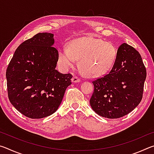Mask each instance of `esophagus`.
I'll list each match as a JSON object with an SVG mask.
<instances>
[{
	"label": "esophagus",
	"mask_w": 154,
	"mask_h": 154,
	"mask_svg": "<svg viewBox=\"0 0 154 154\" xmlns=\"http://www.w3.org/2000/svg\"><path fill=\"white\" fill-rule=\"evenodd\" d=\"M71 82L72 83H78V82H80L81 80H80L79 78H78L77 77H73L72 78Z\"/></svg>",
	"instance_id": "1"
}]
</instances>
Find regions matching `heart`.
<instances>
[{"instance_id": "b5f03b06", "label": "heart", "mask_w": 154, "mask_h": 154, "mask_svg": "<svg viewBox=\"0 0 154 154\" xmlns=\"http://www.w3.org/2000/svg\"><path fill=\"white\" fill-rule=\"evenodd\" d=\"M117 49L113 43L92 36L72 40L68 48L58 49V61L62 69L79 66L89 77H96L107 73L116 62Z\"/></svg>"}]
</instances>
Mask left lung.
Listing matches in <instances>:
<instances>
[{"label":"left lung","mask_w":154,"mask_h":154,"mask_svg":"<svg viewBox=\"0 0 154 154\" xmlns=\"http://www.w3.org/2000/svg\"><path fill=\"white\" fill-rule=\"evenodd\" d=\"M146 75L140 54L132 46L122 44L111 71L92 82L91 107L100 116L109 119L128 114L141 100Z\"/></svg>","instance_id":"8db88e82"}]
</instances>
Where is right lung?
Listing matches in <instances>:
<instances>
[{
    "label": "right lung",
    "instance_id": "add662e5",
    "mask_svg": "<svg viewBox=\"0 0 154 154\" xmlns=\"http://www.w3.org/2000/svg\"><path fill=\"white\" fill-rule=\"evenodd\" d=\"M54 34L38 33L18 47L6 72L10 103L24 116L40 119L57 111L72 75L56 69Z\"/></svg>",
    "mask_w": 154,
    "mask_h": 154
}]
</instances>
